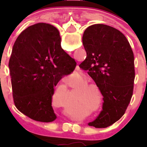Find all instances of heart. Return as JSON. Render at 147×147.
<instances>
[{
    "instance_id": "1",
    "label": "heart",
    "mask_w": 147,
    "mask_h": 147,
    "mask_svg": "<svg viewBox=\"0 0 147 147\" xmlns=\"http://www.w3.org/2000/svg\"><path fill=\"white\" fill-rule=\"evenodd\" d=\"M80 96H81V97H84V93H80Z\"/></svg>"
}]
</instances>
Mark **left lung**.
Here are the masks:
<instances>
[{
	"instance_id": "1",
	"label": "left lung",
	"mask_w": 147,
	"mask_h": 147,
	"mask_svg": "<svg viewBox=\"0 0 147 147\" xmlns=\"http://www.w3.org/2000/svg\"><path fill=\"white\" fill-rule=\"evenodd\" d=\"M82 42L87 57L80 67L88 71L104 96L102 111L89 125L106 128L123 116L131 101L136 76L134 54L120 31L104 24L88 27Z\"/></svg>"
}]
</instances>
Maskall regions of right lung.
Here are the masks:
<instances>
[{
  "mask_svg": "<svg viewBox=\"0 0 147 147\" xmlns=\"http://www.w3.org/2000/svg\"><path fill=\"white\" fill-rule=\"evenodd\" d=\"M60 44L57 28L40 23L23 30L13 45L9 68L14 102L22 113L37 121L55 120L54 88L76 65Z\"/></svg>",
  "mask_w": 147,
  "mask_h": 147,
  "instance_id": "obj_1",
  "label": "right lung"
}]
</instances>
